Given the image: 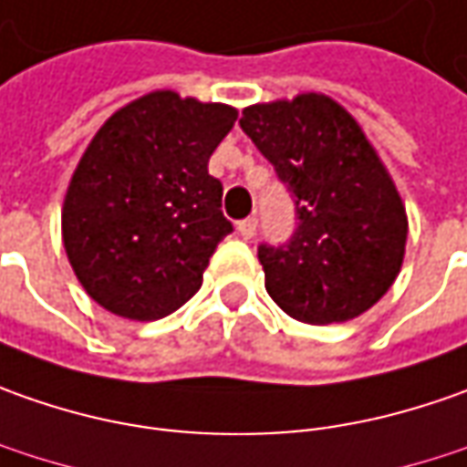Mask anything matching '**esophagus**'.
Returning <instances> with one entry per match:
<instances>
[{
	"label": "esophagus",
	"instance_id": "esophagus-1",
	"mask_svg": "<svg viewBox=\"0 0 467 467\" xmlns=\"http://www.w3.org/2000/svg\"><path fill=\"white\" fill-rule=\"evenodd\" d=\"M255 227H258V222H255V217L243 219V222H237V234H240L243 240H250V237L255 234Z\"/></svg>",
	"mask_w": 467,
	"mask_h": 467
}]
</instances>
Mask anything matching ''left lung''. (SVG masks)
Masks as SVG:
<instances>
[{
	"instance_id": "8db88e82",
	"label": "left lung",
	"mask_w": 467,
	"mask_h": 467,
	"mask_svg": "<svg viewBox=\"0 0 467 467\" xmlns=\"http://www.w3.org/2000/svg\"><path fill=\"white\" fill-rule=\"evenodd\" d=\"M240 126L289 188L299 219L286 245L258 248L265 292L310 326L367 313L400 274L409 217L362 126L320 92L248 105Z\"/></svg>"
}]
</instances>
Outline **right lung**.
<instances>
[{"label": "right lung", "mask_w": 467, "mask_h": 467, "mask_svg": "<svg viewBox=\"0 0 467 467\" xmlns=\"http://www.w3.org/2000/svg\"><path fill=\"white\" fill-rule=\"evenodd\" d=\"M237 110L154 89L98 129L74 170L61 240L74 276L108 313L160 320L199 292L233 224L209 157Z\"/></svg>", "instance_id": "obj_1"}]
</instances>
